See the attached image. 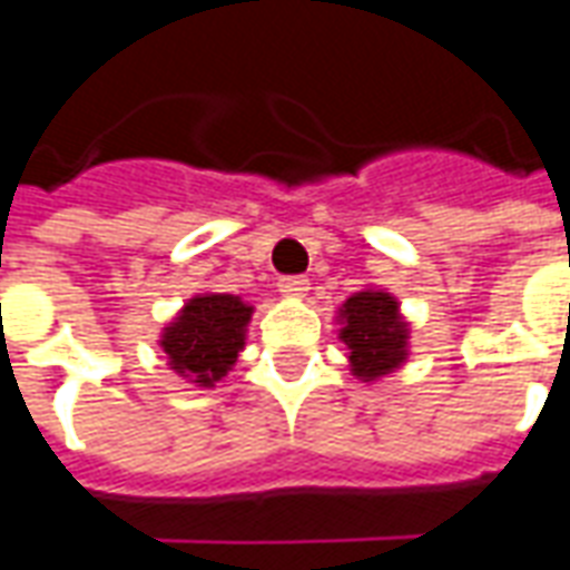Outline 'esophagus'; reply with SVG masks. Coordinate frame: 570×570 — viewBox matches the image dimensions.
<instances>
[{
    "mask_svg": "<svg viewBox=\"0 0 570 570\" xmlns=\"http://www.w3.org/2000/svg\"><path fill=\"white\" fill-rule=\"evenodd\" d=\"M281 293L289 298H302L305 293H308V281L305 277H298V274H286V277H281Z\"/></svg>",
    "mask_w": 570,
    "mask_h": 570,
    "instance_id": "obj_1",
    "label": "esophagus"
}]
</instances>
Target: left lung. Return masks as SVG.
<instances>
[{"mask_svg": "<svg viewBox=\"0 0 570 570\" xmlns=\"http://www.w3.org/2000/svg\"><path fill=\"white\" fill-rule=\"evenodd\" d=\"M351 370L363 382H375L406 360L409 326L391 293L363 289L342 305V333Z\"/></svg>", "mask_w": 570, "mask_h": 570, "instance_id": "left-lung-1", "label": "left lung"}]
</instances>
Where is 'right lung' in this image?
I'll use <instances>...</instances> for the list:
<instances>
[{"instance_id": "1", "label": "right lung", "mask_w": 570, "mask_h": 570, "mask_svg": "<svg viewBox=\"0 0 570 570\" xmlns=\"http://www.w3.org/2000/svg\"><path fill=\"white\" fill-rule=\"evenodd\" d=\"M253 308L228 293L188 298L170 326H164L161 347L170 370L198 387H213L235 366Z\"/></svg>"}]
</instances>
